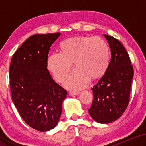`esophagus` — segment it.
I'll list each match as a JSON object with an SVG mask.
<instances>
[{
    "label": "esophagus",
    "mask_w": 146,
    "mask_h": 146,
    "mask_svg": "<svg viewBox=\"0 0 146 146\" xmlns=\"http://www.w3.org/2000/svg\"><path fill=\"white\" fill-rule=\"evenodd\" d=\"M69 94L71 96H75V95H78L80 94V91H71L69 93Z\"/></svg>",
    "instance_id": "1"
}]
</instances>
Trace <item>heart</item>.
Wrapping results in <instances>:
<instances>
[{"label":"heart","instance_id":"obj_1","mask_svg":"<svg viewBox=\"0 0 146 146\" xmlns=\"http://www.w3.org/2000/svg\"><path fill=\"white\" fill-rule=\"evenodd\" d=\"M61 53H53L47 59V68L58 82H62L76 68L64 83L69 89L82 88L90 78L95 80L104 75L109 64V48L100 37L78 36L60 44Z\"/></svg>","mask_w":146,"mask_h":146}]
</instances>
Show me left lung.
I'll use <instances>...</instances> for the list:
<instances>
[{
  "label": "left lung",
  "mask_w": 146,
  "mask_h": 146,
  "mask_svg": "<svg viewBox=\"0 0 146 146\" xmlns=\"http://www.w3.org/2000/svg\"><path fill=\"white\" fill-rule=\"evenodd\" d=\"M109 44L111 59L108 68L93 88L88 113L100 123H111L124 113L130 100L134 71L124 46L114 37L104 34Z\"/></svg>",
  "instance_id": "left-lung-1"
}]
</instances>
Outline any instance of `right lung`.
<instances>
[{"instance_id":"add662e5","label":"right lung","mask_w":146,"mask_h":146,"mask_svg":"<svg viewBox=\"0 0 146 146\" xmlns=\"http://www.w3.org/2000/svg\"><path fill=\"white\" fill-rule=\"evenodd\" d=\"M61 33L34 34L15 52L9 68L10 88L15 106L25 123L40 132L54 128L67 92L47 69L50 47Z\"/></svg>"}]
</instances>
